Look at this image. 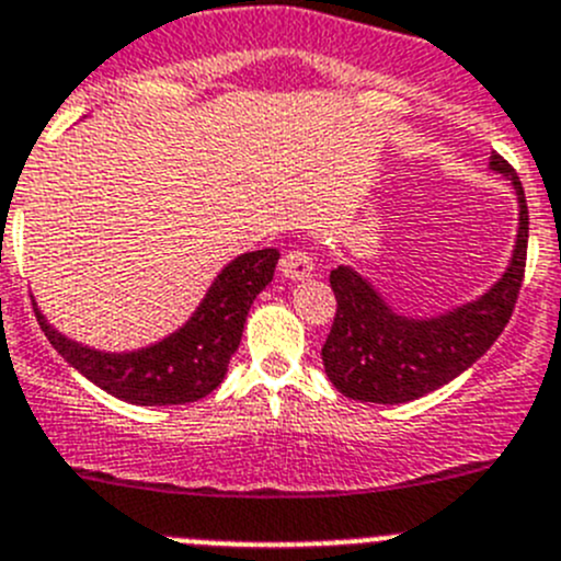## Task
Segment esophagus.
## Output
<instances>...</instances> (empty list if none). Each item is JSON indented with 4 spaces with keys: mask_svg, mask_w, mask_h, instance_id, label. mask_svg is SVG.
Wrapping results in <instances>:
<instances>
[{
    "mask_svg": "<svg viewBox=\"0 0 561 561\" xmlns=\"http://www.w3.org/2000/svg\"><path fill=\"white\" fill-rule=\"evenodd\" d=\"M279 271L285 279L298 282V279H307V276L316 271V265H312V256L307 254V251H287V254L282 256Z\"/></svg>",
    "mask_w": 561,
    "mask_h": 561,
    "instance_id": "34e87169",
    "label": "esophagus"
}]
</instances>
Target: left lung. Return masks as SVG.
<instances>
[{
    "instance_id": "obj_1",
    "label": "left lung",
    "mask_w": 561,
    "mask_h": 561,
    "mask_svg": "<svg viewBox=\"0 0 561 561\" xmlns=\"http://www.w3.org/2000/svg\"><path fill=\"white\" fill-rule=\"evenodd\" d=\"M490 171L506 176L517 198V234L504 274L481 296L434 316L399 312L354 265L329 276L337 316L321 348L323 370L343 396L368 404H407L439 390L499 340L515 310L526 268L528 207L515 169L501 154Z\"/></svg>"
}]
</instances>
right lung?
Segmentation results:
<instances>
[{
  "instance_id": "obj_1",
  "label": "right lung",
  "mask_w": 561,
  "mask_h": 561,
  "mask_svg": "<svg viewBox=\"0 0 561 561\" xmlns=\"http://www.w3.org/2000/svg\"><path fill=\"white\" fill-rule=\"evenodd\" d=\"M279 251H243L209 282L182 327L129 352H104L51 327L35 305L41 329L57 354L104 392L135 407L191 404L216 390L243 337L254 298L274 279Z\"/></svg>"
}]
</instances>
